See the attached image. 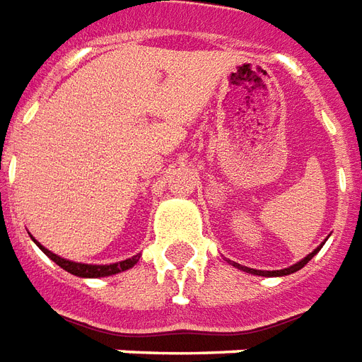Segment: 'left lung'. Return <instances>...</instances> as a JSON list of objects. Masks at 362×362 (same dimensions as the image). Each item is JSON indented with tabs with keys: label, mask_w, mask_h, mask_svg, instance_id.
<instances>
[{
	"label": "left lung",
	"mask_w": 362,
	"mask_h": 362,
	"mask_svg": "<svg viewBox=\"0 0 362 362\" xmlns=\"http://www.w3.org/2000/svg\"><path fill=\"white\" fill-rule=\"evenodd\" d=\"M326 240H328V238H326ZM326 240H324V242H326ZM324 242L320 243V245H318V247L315 249L313 253H309L307 257H303V259H301L299 263L291 264V267H288V269H282V270H255V269H247V267H243V264L234 263V261H228V263L232 264V267H235V269L243 270V272H249V274H255V276H288V274H291V272H297L299 269H303L305 264L309 263L310 259H313V257L317 255L318 251H320V247L324 245Z\"/></svg>",
	"instance_id": "1"
}]
</instances>
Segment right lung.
Instances as JSON below:
<instances>
[{"label":"right lung","mask_w":362,"mask_h":362,"mask_svg":"<svg viewBox=\"0 0 362 362\" xmlns=\"http://www.w3.org/2000/svg\"><path fill=\"white\" fill-rule=\"evenodd\" d=\"M32 238V235H30ZM34 240V238H32ZM34 243L38 245L45 255L52 259L53 263L59 264L61 269H65L66 272H71L74 276L80 278H103V276H113V274H119V272H124V270L132 269L134 264L140 261V255L130 257V259H124V261H119V263H111V264H86V263H76V261H69V259H63V257L55 255L53 251L45 249L38 240H34Z\"/></svg>","instance_id":"add662e5"}]
</instances>
